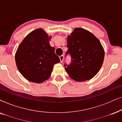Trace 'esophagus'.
I'll list each match as a JSON object with an SVG mask.
<instances>
[{
    "mask_svg": "<svg viewBox=\"0 0 122 122\" xmlns=\"http://www.w3.org/2000/svg\"><path fill=\"white\" fill-rule=\"evenodd\" d=\"M59 59L60 61H61V62H62L64 60V56L63 55H61V56H59Z\"/></svg>",
    "mask_w": 122,
    "mask_h": 122,
    "instance_id": "1",
    "label": "esophagus"
}]
</instances>
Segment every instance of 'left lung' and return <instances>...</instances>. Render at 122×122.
<instances>
[{
  "label": "left lung",
  "mask_w": 122,
  "mask_h": 122,
  "mask_svg": "<svg viewBox=\"0 0 122 122\" xmlns=\"http://www.w3.org/2000/svg\"><path fill=\"white\" fill-rule=\"evenodd\" d=\"M67 47L66 54H70L72 61L64 67L71 79L85 81L97 74L102 66L105 51L94 34L82 28H75L67 37Z\"/></svg>",
  "instance_id": "8db88e82"
}]
</instances>
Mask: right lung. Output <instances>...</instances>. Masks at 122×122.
<instances>
[{
    "label": "right lung",
    "mask_w": 122,
    "mask_h": 122,
    "mask_svg": "<svg viewBox=\"0 0 122 122\" xmlns=\"http://www.w3.org/2000/svg\"><path fill=\"white\" fill-rule=\"evenodd\" d=\"M51 36L42 28L28 34L20 44L15 54L17 69L31 82L42 83L50 77L54 65L60 62L55 48L49 41Z\"/></svg>",
    "instance_id": "obj_1"
}]
</instances>
